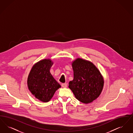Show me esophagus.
I'll return each mask as SVG.
<instances>
[{
  "label": "esophagus",
  "mask_w": 133,
  "mask_h": 133,
  "mask_svg": "<svg viewBox=\"0 0 133 133\" xmlns=\"http://www.w3.org/2000/svg\"><path fill=\"white\" fill-rule=\"evenodd\" d=\"M61 86L63 88H66L67 87V84L66 83H62L61 84Z\"/></svg>",
  "instance_id": "1"
}]
</instances>
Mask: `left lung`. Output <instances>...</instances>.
Wrapping results in <instances>:
<instances>
[{"instance_id":"1","label":"left lung","mask_w":133,"mask_h":133,"mask_svg":"<svg viewBox=\"0 0 133 133\" xmlns=\"http://www.w3.org/2000/svg\"><path fill=\"white\" fill-rule=\"evenodd\" d=\"M74 79L69 88L76 99L84 104L94 101L103 90L104 81L100 71L88 60L78 58L71 62Z\"/></svg>"}]
</instances>
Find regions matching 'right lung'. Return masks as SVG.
<instances>
[{
    "label": "right lung",
    "mask_w": 133,
    "mask_h": 133,
    "mask_svg": "<svg viewBox=\"0 0 133 133\" xmlns=\"http://www.w3.org/2000/svg\"><path fill=\"white\" fill-rule=\"evenodd\" d=\"M53 64L50 59L41 60L33 65L28 76V89L36 99L43 102L49 101L61 88L50 72Z\"/></svg>",
    "instance_id": "right-lung-1"
}]
</instances>
